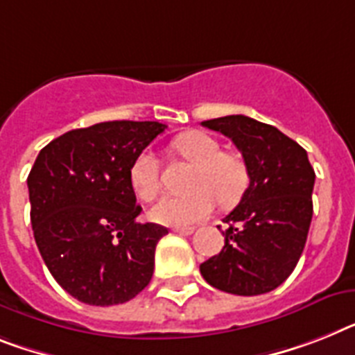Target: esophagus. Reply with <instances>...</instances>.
Masks as SVG:
<instances>
[{
	"label": "esophagus",
	"instance_id": "1",
	"mask_svg": "<svg viewBox=\"0 0 355 355\" xmlns=\"http://www.w3.org/2000/svg\"><path fill=\"white\" fill-rule=\"evenodd\" d=\"M196 228L194 227H174L172 228V232L181 234V236H190V234H194Z\"/></svg>",
	"mask_w": 355,
	"mask_h": 355
}]
</instances>
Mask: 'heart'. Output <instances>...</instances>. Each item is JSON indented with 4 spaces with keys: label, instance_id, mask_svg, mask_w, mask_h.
Wrapping results in <instances>:
<instances>
[{
    "label": "heart",
    "instance_id": "1",
    "mask_svg": "<svg viewBox=\"0 0 355 355\" xmlns=\"http://www.w3.org/2000/svg\"><path fill=\"white\" fill-rule=\"evenodd\" d=\"M172 148L183 159L196 165L189 181V194L163 196L150 210L152 219L161 225L198 223L209 218L216 207L236 203L247 187V165L234 152H223L216 137L205 132H184L172 141ZM132 190L143 201H152L159 194V161L154 152L143 150L132 161L128 171Z\"/></svg>",
    "mask_w": 355,
    "mask_h": 355
}]
</instances>
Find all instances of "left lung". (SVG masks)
Segmentation results:
<instances>
[{
  "instance_id": "1",
  "label": "left lung",
  "mask_w": 355,
  "mask_h": 355,
  "mask_svg": "<svg viewBox=\"0 0 355 355\" xmlns=\"http://www.w3.org/2000/svg\"><path fill=\"white\" fill-rule=\"evenodd\" d=\"M201 125L232 139L248 174V189L223 219V250L201 263V276L228 294H266L303 254L314 212V168L303 146L272 125L241 114Z\"/></svg>"
}]
</instances>
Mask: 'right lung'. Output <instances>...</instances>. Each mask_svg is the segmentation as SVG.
<instances>
[{"label":"right lung","instance_id":"add662e5","mask_svg":"<svg viewBox=\"0 0 355 355\" xmlns=\"http://www.w3.org/2000/svg\"><path fill=\"white\" fill-rule=\"evenodd\" d=\"M166 125L105 121L55 137L28 174L31 223L54 279L81 303L136 297L152 279L154 252L168 234L139 223L128 171Z\"/></svg>","mask_w":355,"mask_h":355}]
</instances>
